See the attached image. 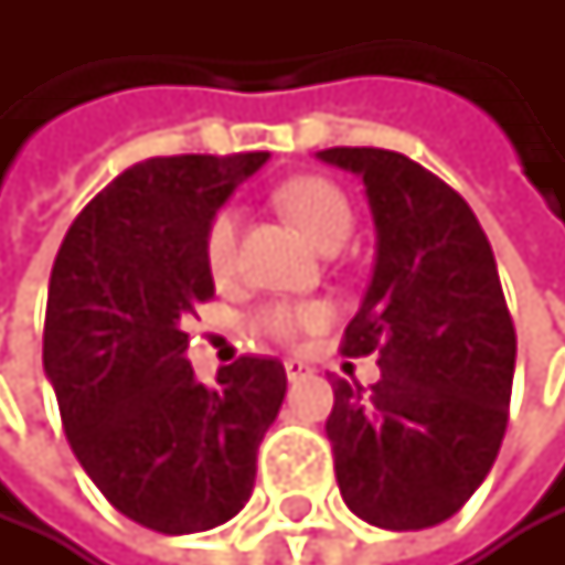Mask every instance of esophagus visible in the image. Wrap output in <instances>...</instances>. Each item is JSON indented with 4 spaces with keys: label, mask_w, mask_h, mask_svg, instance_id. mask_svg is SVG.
I'll return each instance as SVG.
<instances>
[{
    "label": "esophagus",
    "mask_w": 565,
    "mask_h": 565,
    "mask_svg": "<svg viewBox=\"0 0 565 565\" xmlns=\"http://www.w3.org/2000/svg\"><path fill=\"white\" fill-rule=\"evenodd\" d=\"M285 373H288L291 383H298V380H305V376L311 373V365L301 362V359H285Z\"/></svg>",
    "instance_id": "1"
}]
</instances>
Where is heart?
<instances>
[{"label": "heart", "instance_id": "1", "mask_svg": "<svg viewBox=\"0 0 565 565\" xmlns=\"http://www.w3.org/2000/svg\"><path fill=\"white\" fill-rule=\"evenodd\" d=\"M277 203L308 233V241L315 247L329 250V247L349 241L355 216H352L349 196L335 182L321 179V175L291 179L277 189ZM203 250H206V267L213 277H226L233 270V260H236V213L233 210H220L213 216ZM321 318H324V308H318V305H270L260 311L257 324L277 339H291L301 329L318 324Z\"/></svg>", "mask_w": 565, "mask_h": 565}]
</instances>
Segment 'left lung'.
<instances>
[{
  "instance_id": "left-lung-1",
  "label": "left lung",
  "mask_w": 565,
  "mask_h": 565,
  "mask_svg": "<svg viewBox=\"0 0 565 565\" xmlns=\"http://www.w3.org/2000/svg\"><path fill=\"white\" fill-rule=\"evenodd\" d=\"M355 172L376 260L342 352H380V383L335 380L324 424L345 505L369 525L430 529L488 478L509 424L515 324L471 206L386 148H324Z\"/></svg>"
}]
</instances>
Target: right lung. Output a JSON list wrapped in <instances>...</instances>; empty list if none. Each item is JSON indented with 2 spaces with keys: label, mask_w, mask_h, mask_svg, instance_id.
<instances>
[{
  "label": "right lung",
  "mask_w": 565,
  "mask_h": 565,
  "mask_svg": "<svg viewBox=\"0 0 565 565\" xmlns=\"http://www.w3.org/2000/svg\"><path fill=\"white\" fill-rule=\"evenodd\" d=\"M270 156H172L125 169L84 206L50 274L43 369L87 478L131 522L206 532L247 505L285 403L277 359L203 386L182 321L213 298L206 230Z\"/></svg>",
  "instance_id": "right-lung-1"
}]
</instances>
